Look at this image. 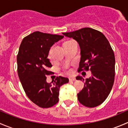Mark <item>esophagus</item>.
Returning a JSON list of instances; mask_svg holds the SVG:
<instances>
[{
	"label": "esophagus",
	"mask_w": 128,
	"mask_h": 128,
	"mask_svg": "<svg viewBox=\"0 0 128 128\" xmlns=\"http://www.w3.org/2000/svg\"><path fill=\"white\" fill-rule=\"evenodd\" d=\"M76 80V79L75 77H70V78H69V80L70 81H75Z\"/></svg>",
	"instance_id": "1"
}]
</instances>
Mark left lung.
Segmentation results:
<instances>
[{
    "mask_svg": "<svg viewBox=\"0 0 128 128\" xmlns=\"http://www.w3.org/2000/svg\"><path fill=\"white\" fill-rule=\"evenodd\" d=\"M65 36L75 40L80 49L78 71H91V77L77 80L84 81V87L77 94L79 102L89 108L102 104L109 95L114 80L115 58L113 50L104 35L90 28H84L69 33Z\"/></svg>",
    "mask_w": 128,
    "mask_h": 128,
    "instance_id": "obj_1",
    "label": "left lung"
}]
</instances>
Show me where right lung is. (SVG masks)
Segmentation results:
<instances>
[{"instance_id": "right-lung-1", "label": "right lung", "mask_w": 128, "mask_h": 128, "mask_svg": "<svg viewBox=\"0 0 128 128\" xmlns=\"http://www.w3.org/2000/svg\"><path fill=\"white\" fill-rule=\"evenodd\" d=\"M64 36L33 32L23 39L17 55L18 74L27 96L41 108H50L59 101V89L69 78L59 76L46 82L52 66L48 59L50 48Z\"/></svg>"}]
</instances>
